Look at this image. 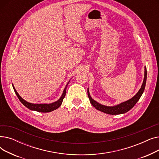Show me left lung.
Masks as SVG:
<instances>
[{
    "mask_svg": "<svg viewBox=\"0 0 159 159\" xmlns=\"http://www.w3.org/2000/svg\"><path fill=\"white\" fill-rule=\"evenodd\" d=\"M146 79H147V70L146 67L144 68V78L143 82V84L139 91L137 92V93L132 97L131 99L128 100V101L122 102L118 105L115 106H106L102 104H99L98 102H96L91 97L89 92V89L88 88V95L89 99V101L93 107H95V109L97 110H99L101 111H102L105 113L110 114V115H119V114H122L128 112L129 111L131 108L134 106L136 103L139 101L140 97L143 95L145 86H146Z\"/></svg>",
    "mask_w": 159,
    "mask_h": 159,
    "instance_id": "8db88e82",
    "label": "left lung"
}]
</instances>
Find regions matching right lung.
<instances>
[{"instance_id":"1","label":"right lung","mask_w":159,"mask_h":159,"mask_svg":"<svg viewBox=\"0 0 159 159\" xmlns=\"http://www.w3.org/2000/svg\"><path fill=\"white\" fill-rule=\"evenodd\" d=\"M70 81L68 82V84H66L64 91L62 93V96L61 97V98L58 100L57 101L51 103V104H32V103H30L27 101L24 100L17 93V91H16V89H15L13 85V89L15 91V93L17 96V97L19 98V101L22 103L23 105H24L26 107H28V109L31 110H33V111H39V112H42V113H48V112H51L53 110H57L58 107H59L61 106V105L62 104V102L63 101V99L65 97L66 95V88L67 86H68V84H69Z\"/></svg>"}]
</instances>
